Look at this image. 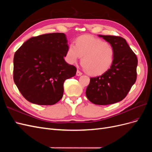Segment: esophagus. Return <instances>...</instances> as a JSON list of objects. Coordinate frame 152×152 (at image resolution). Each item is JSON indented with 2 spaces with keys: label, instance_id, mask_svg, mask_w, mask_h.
Returning <instances> with one entry per match:
<instances>
[{
  "label": "esophagus",
  "instance_id": "34e87169",
  "mask_svg": "<svg viewBox=\"0 0 152 152\" xmlns=\"http://www.w3.org/2000/svg\"><path fill=\"white\" fill-rule=\"evenodd\" d=\"M76 75H77V76H80V75H82V73L80 71H79V70H77V73H76Z\"/></svg>",
  "mask_w": 152,
  "mask_h": 152
}]
</instances>
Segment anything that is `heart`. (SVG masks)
Instances as JSON below:
<instances>
[{"label": "heart", "mask_w": 152, "mask_h": 152, "mask_svg": "<svg viewBox=\"0 0 152 152\" xmlns=\"http://www.w3.org/2000/svg\"><path fill=\"white\" fill-rule=\"evenodd\" d=\"M81 57L82 64L91 75H103L112 66L115 49L112 45L103 40L89 35L80 36L73 44L68 45L66 59L74 64Z\"/></svg>", "instance_id": "b5f03b06"}]
</instances>
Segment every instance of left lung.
Instances as JSON below:
<instances>
[{
  "instance_id": "1",
  "label": "left lung",
  "mask_w": 152,
  "mask_h": 152,
  "mask_svg": "<svg viewBox=\"0 0 152 152\" xmlns=\"http://www.w3.org/2000/svg\"><path fill=\"white\" fill-rule=\"evenodd\" d=\"M115 49L112 66L99 77H91L86 94L95 104L107 105L126 98L137 78V58L126 39L119 36L101 35Z\"/></svg>"
}]
</instances>
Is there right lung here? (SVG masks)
Instances as JSON below:
<instances>
[{
  "label": "right lung",
  "instance_id": "1",
  "mask_svg": "<svg viewBox=\"0 0 152 152\" xmlns=\"http://www.w3.org/2000/svg\"><path fill=\"white\" fill-rule=\"evenodd\" d=\"M67 48L65 35L53 33L33 37L16 50L13 79L27 101L52 105L62 98L64 82L77 72L63 58Z\"/></svg>",
  "mask_w": 152,
  "mask_h": 152
}]
</instances>
